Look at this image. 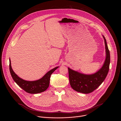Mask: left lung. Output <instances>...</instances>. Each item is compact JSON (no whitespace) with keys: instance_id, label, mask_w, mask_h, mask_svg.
Returning <instances> with one entry per match:
<instances>
[{"instance_id":"left-lung-1","label":"left lung","mask_w":121,"mask_h":121,"mask_svg":"<svg viewBox=\"0 0 121 121\" xmlns=\"http://www.w3.org/2000/svg\"><path fill=\"white\" fill-rule=\"evenodd\" d=\"M104 40L106 59L103 67L97 72L91 74H86L74 71L68 68L70 84L75 91L83 94H88L96 89L103 82L106 78L109 68L110 53L106 40Z\"/></svg>"}]
</instances>
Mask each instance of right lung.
I'll list each match as a JSON object with an SVG mask.
<instances>
[{"instance_id":"add662e5","label":"right lung","mask_w":121,"mask_h":121,"mask_svg":"<svg viewBox=\"0 0 121 121\" xmlns=\"http://www.w3.org/2000/svg\"><path fill=\"white\" fill-rule=\"evenodd\" d=\"M9 69L11 76L17 85L30 94H38L46 91L49 85L50 78L52 73L59 67H57L49 71L41 79L35 81H27L20 77L14 72L12 68L10 59H9Z\"/></svg>"}]
</instances>
